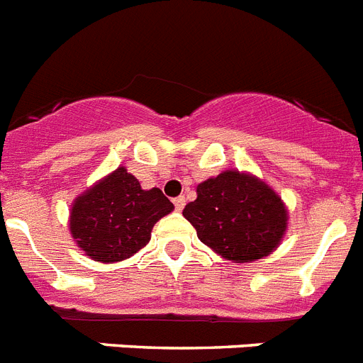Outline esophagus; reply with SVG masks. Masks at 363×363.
<instances>
[{"mask_svg":"<svg viewBox=\"0 0 363 363\" xmlns=\"http://www.w3.org/2000/svg\"><path fill=\"white\" fill-rule=\"evenodd\" d=\"M173 205H175L177 210H182L184 208V205H186V199H184V196H179L173 199Z\"/></svg>","mask_w":363,"mask_h":363,"instance_id":"1","label":"esophagus"}]
</instances>
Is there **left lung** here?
I'll return each mask as SVG.
<instances>
[{
    "mask_svg": "<svg viewBox=\"0 0 363 363\" xmlns=\"http://www.w3.org/2000/svg\"><path fill=\"white\" fill-rule=\"evenodd\" d=\"M182 216L205 245L227 260L252 262L275 251L288 210L275 190L249 173L227 169L197 186Z\"/></svg>",
    "mask_w": 363,
    "mask_h": 363,
    "instance_id": "left-lung-1",
    "label": "left lung"
}]
</instances>
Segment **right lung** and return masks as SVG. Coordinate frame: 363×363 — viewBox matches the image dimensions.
<instances>
[{
	"mask_svg": "<svg viewBox=\"0 0 363 363\" xmlns=\"http://www.w3.org/2000/svg\"><path fill=\"white\" fill-rule=\"evenodd\" d=\"M172 210L162 191L142 190L121 166L73 201L69 233L86 257L114 264L145 247L155 223Z\"/></svg>",
	"mask_w": 363,
	"mask_h": 363,
	"instance_id": "add662e5",
	"label": "right lung"
}]
</instances>
